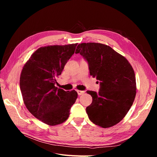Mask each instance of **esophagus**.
Instances as JSON below:
<instances>
[{"instance_id": "34e87169", "label": "esophagus", "mask_w": 157, "mask_h": 157, "mask_svg": "<svg viewBox=\"0 0 157 157\" xmlns=\"http://www.w3.org/2000/svg\"><path fill=\"white\" fill-rule=\"evenodd\" d=\"M77 93H78V96H81V95L84 94L85 93L84 91H82V90H77Z\"/></svg>"}]
</instances>
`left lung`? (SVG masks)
<instances>
[{
  "label": "left lung",
  "mask_w": 157,
  "mask_h": 157,
  "mask_svg": "<svg viewBox=\"0 0 157 157\" xmlns=\"http://www.w3.org/2000/svg\"><path fill=\"white\" fill-rule=\"evenodd\" d=\"M75 53L88 61L90 75L100 83L98 93L86 92L92 97L86 107L89 119L104 128L116 125L134 101L137 88L134 69L124 56L103 44H79Z\"/></svg>",
  "instance_id": "left-lung-1"
}]
</instances>
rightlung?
<instances>
[{
  "instance_id": "right-lung-1",
  "label": "right lung",
  "mask_w": 157,
  "mask_h": 157,
  "mask_svg": "<svg viewBox=\"0 0 157 157\" xmlns=\"http://www.w3.org/2000/svg\"><path fill=\"white\" fill-rule=\"evenodd\" d=\"M77 45L42 46L31 56L21 70L20 85L25 105L33 116L49 126L67 120L78 97L74 90L65 91L55 86L56 78L61 74Z\"/></svg>"
}]
</instances>
